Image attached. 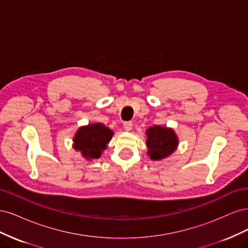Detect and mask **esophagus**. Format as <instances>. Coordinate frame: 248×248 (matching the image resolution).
<instances>
[{
    "instance_id": "obj_1",
    "label": "esophagus",
    "mask_w": 248,
    "mask_h": 248,
    "mask_svg": "<svg viewBox=\"0 0 248 248\" xmlns=\"http://www.w3.org/2000/svg\"><path fill=\"white\" fill-rule=\"evenodd\" d=\"M123 126H124V129L126 131H130L132 129V123L131 122H125L123 124Z\"/></svg>"
}]
</instances>
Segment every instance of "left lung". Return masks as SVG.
<instances>
[{"instance_id": "obj_1", "label": "left lung", "mask_w": 248, "mask_h": 248, "mask_svg": "<svg viewBox=\"0 0 248 248\" xmlns=\"http://www.w3.org/2000/svg\"><path fill=\"white\" fill-rule=\"evenodd\" d=\"M146 136L147 154L153 161L168 158L176 151L179 145V140L175 130L170 127L162 125L149 127L146 130Z\"/></svg>"}]
</instances>
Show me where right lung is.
I'll use <instances>...</instances> for the list:
<instances>
[{
    "instance_id": "right-lung-1",
    "label": "right lung",
    "mask_w": 248,
    "mask_h": 248,
    "mask_svg": "<svg viewBox=\"0 0 248 248\" xmlns=\"http://www.w3.org/2000/svg\"><path fill=\"white\" fill-rule=\"evenodd\" d=\"M114 131L102 123H90L80 126L73 137L72 147L86 160L98 159L108 148Z\"/></svg>"
}]
</instances>
